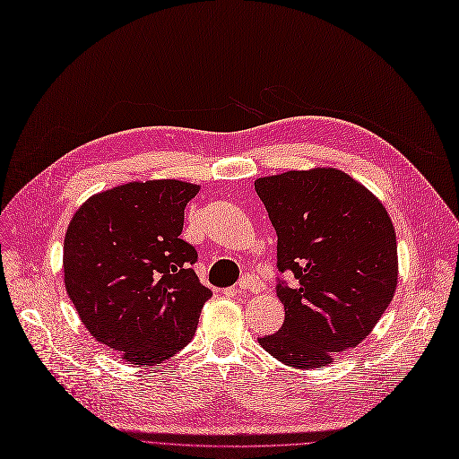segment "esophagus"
Instances as JSON below:
<instances>
[{
  "mask_svg": "<svg viewBox=\"0 0 459 459\" xmlns=\"http://www.w3.org/2000/svg\"><path fill=\"white\" fill-rule=\"evenodd\" d=\"M259 290V283L253 280V278H242L240 281H238V285H236V293H247V291H257Z\"/></svg>",
  "mask_w": 459,
  "mask_h": 459,
  "instance_id": "1",
  "label": "esophagus"
}]
</instances>
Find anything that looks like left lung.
<instances>
[{
  "label": "left lung",
  "instance_id": "8db88e82",
  "mask_svg": "<svg viewBox=\"0 0 459 459\" xmlns=\"http://www.w3.org/2000/svg\"><path fill=\"white\" fill-rule=\"evenodd\" d=\"M255 191L278 234L285 308L261 346L295 368H319L355 348L378 324L397 287V240L382 202L334 168L259 178Z\"/></svg>",
  "mask_w": 459,
  "mask_h": 459
}]
</instances>
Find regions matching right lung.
<instances>
[{
    "mask_svg": "<svg viewBox=\"0 0 459 459\" xmlns=\"http://www.w3.org/2000/svg\"><path fill=\"white\" fill-rule=\"evenodd\" d=\"M196 193L178 179L125 183L91 196L67 227V297L96 341L132 365H159L189 344L212 297L179 236Z\"/></svg>",
    "mask_w": 459,
    "mask_h": 459,
    "instance_id": "obj_1",
    "label": "right lung"
}]
</instances>
